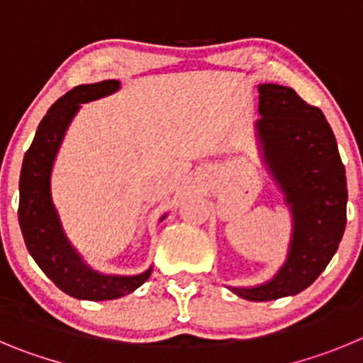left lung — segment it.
I'll return each mask as SVG.
<instances>
[{
    "label": "left lung",
    "mask_w": 363,
    "mask_h": 363,
    "mask_svg": "<svg viewBox=\"0 0 363 363\" xmlns=\"http://www.w3.org/2000/svg\"><path fill=\"white\" fill-rule=\"evenodd\" d=\"M255 123L262 159L293 217L287 259L277 275L253 287H230L240 298L266 302L311 286L338 250L345 230L347 182L335 133L322 110L289 86L259 84Z\"/></svg>",
    "instance_id": "obj_1"
}]
</instances>
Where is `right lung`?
<instances>
[{
	"instance_id": "obj_1",
	"label": "right lung",
	"mask_w": 363,
	"mask_h": 363,
	"mask_svg": "<svg viewBox=\"0 0 363 363\" xmlns=\"http://www.w3.org/2000/svg\"><path fill=\"white\" fill-rule=\"evenodd\" d=\"M116 79L79 84L55 101L39 123L34 141L25 153L19 175V226L32 259L61 291L79 300H113L135 291L152 269L139 275H103L94 271L70 244L52 201L50 177L68 125L83 103L119 90ZM166 215H162L161 220Z\"/></svg>"
}]
</instances>
